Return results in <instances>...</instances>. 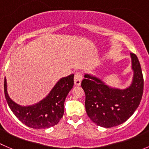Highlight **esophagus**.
I'll use <instances>...</instances> for the list:
<instances>
[{"instance_id":"1","label":"esophagus","mask_w":149,"mask_h":149,"mask_svg":"<svg viewBox=\"0 0 149 149\" xmlns=\"http://www.w3.org/2000/svg\"><path fill=\"white\" fill-rule=\"evenodd\" d=\"M82 80H83V76H82L81 73H80V72H77V73L74 74V85H75V86H80Z\"/></svg>"}]
</instances>
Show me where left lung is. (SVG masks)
I'll return each instance as SVG.
<instances>
[{
    "label": "left lung",
    "mask_w": 149,
    "mask_h": 149,
    "mask_svg": "<svg viewBox=\"0 0 149 149\" xmlns=\"http://www.w3.org/2000/svg\"><path fill=\"white\" fill-rule=\"evenodd\" d=\"M133 77L124 89L109 86L94 75L85 74L81 86L86 93V113L93 123L110 128L125 122L139 106L143 92V77L138 58L130 53Z\"/></svg>",
    "instance_id": "1"
}]
</instances>
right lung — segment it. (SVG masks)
Segmentation results:
<instances>
[{"label": "right lung", "mask_w": 149, "mask_h": 149, "mask_svg": "<svg viewBox=\"0 0 149 149\" xmlns=\"http://www.w3.org/2000/svg\"><path fill=\"white\" fill-rule=\"evenodd\" d=\"M74 85V74L62 77L47 96L32 105L17 104L8 96L6 79H4V93L6 102L17 118L25 125L33 129H47L56 125L63 117L65 100Z\"/></svg>", "instance_id": "right-lung-1"}]
</instances>
